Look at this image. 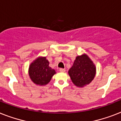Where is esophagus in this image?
<instances>
[{
	"mask_svg": "<svg viewBox=\"0 0 121 121\" xmlns=\"http://www.w3.org/2000/svg\"><path fill=\"white\" fill-rule=\"evenodd\" d=\"M60 72H62V73H64V72H65V69H64V68H60Z\"/></svg>",
	"mask_w": 121,
	"mask_h": 121,
	"instance_id": "obj_1",
	"label": "esophagus"
}]
</instances>
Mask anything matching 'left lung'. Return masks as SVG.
Listing matches in <instances>:
<instances>
[{
    "label": "left lung",
    "mask_w": 121,
    "mask_h": 121,
    "mask_svg": "<svg viewBox=\"0 0 121 121\" xmlns=\"http://www.w3.org/2000/svg\"><path fill=\"white\" fill-rule=\"evenodd\" d=\"M95 74V65L85 53L76 57L73 66L68 70L72 82L78 87H84L90 84Z\"/></svg>",
    "instance_id": "obj_1"
}]
</instances>
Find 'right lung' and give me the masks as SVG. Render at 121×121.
Returning <instances> with one entry per match:
<instances>
[{"label": "right lung", "instance_id": "right-lung-1", "mask_svg": "<svg viewBox=\"0 0 121 121\" xmlns=\"http://www.w3.org/2000/svg\"><path fill=\"white\" fill-rule=\"evenodd\" d=\"M49 63L46 56H39L29 66V76L36 85L44 86L50 82L56 73L55 70L49 66Z\"/></svg>", "mask_w": 121, "mask_h": 121}]
</instances>
